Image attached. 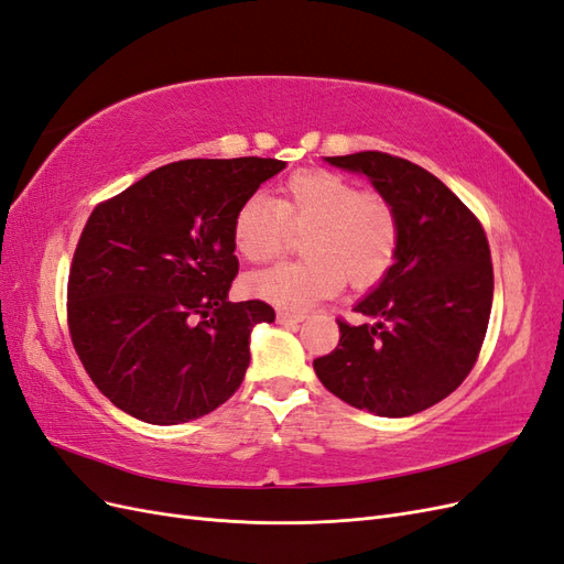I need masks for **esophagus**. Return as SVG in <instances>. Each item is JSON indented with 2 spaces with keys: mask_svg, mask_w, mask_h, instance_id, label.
<instances>
[{
  "mask_svg": "<svg viewBox=\"0 0 564 564\" xmlns=\"http://www.w3.org/2000/svg\"><path fill=\"white\" fill-rule=\"evenodd\" d=\"M303 313H292V311H278V322L280 324H299L303 322Z\"/></svg>",
  "mask_w": 564,
  "mask_h": 564,
  "instance_id": "1",
  "label": "esophagus"
}]
</instances>
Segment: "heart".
Wrapping results in <instances>:
<instances>
[{"label": "heart", "instance_id": "b5f03b06", "mask_svg": "<svg viewBox=\"0 0 564 564\" xmlns=\"http://www.w3.org/2000/svg\"><path fill=\"white\" fill-rule=\"evenodd\" d=\"M286 228H305V259L253 272L249 294L289 311H305L334 296L346 278L367 289L383 280L400 242L398 214L355 181L305 169L289 176L272 204L247 197L232 218V247L249 263H265L282 251Z\"/></svg>", "mask_w": 564, "mask_h": 564}]
</instances>
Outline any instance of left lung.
I'll list each match as a JSON object with an SVG mask.
<instances>
[{"label": "left lung", "mask_w": 564, "mask_h": 564, "mask_svg": "<svg viewBox=\"0 0 564 564\" xmlns=\"http://www.w3.org/2000/svg\"><path fill=\"white\" fill-rule=\"evenodd\" d=\"M365 174L398 214L395 263L355 305L371 324L338 322V346L313 362L344 402L379 416H412L454 392L480 355L494 268L477 216L423 166L379 150L327 158Z\"/></svg>", "instance_id": "8db88e82"}]
</instances>
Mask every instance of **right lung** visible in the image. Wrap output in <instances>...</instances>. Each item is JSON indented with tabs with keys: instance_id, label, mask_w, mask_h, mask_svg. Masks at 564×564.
<instances>
[{
	"instance_id": "obj_1",
	"label": "right lung",
	"mask_w": 564,
	"mask_h": 564,
	"mask_svg": "<svg viewBox=\"0 0 564 564\" xmlns=\"http://www.w3.org/2000/svg\"><path fill=\"white\" fill-rule=\"evenodd\" d=\"M280 160H181L100 202L67 278V329L96 388L145 423L224 404L245 381L263 301H228L232 218Z\"/></svg>"
}]
</instances>
